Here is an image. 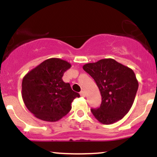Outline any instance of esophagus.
I'll return each instance as SVG.
<instances>
[{"instance_id":"esophagus-1","label":"esophagus","mask_w":157,"mask_h":157,"mask_svg":"<svg viewBox=\"0 0 157 157\" xmlns=\"http://www.w3.org/2000/svg\"><path fill=\"white\" fill-rule=\"evenodd\" d=\"M80 95H81V96H83V97H85V96H86L85 92L83 91H81L80 92Z\"/></svg>"}]
</instances>
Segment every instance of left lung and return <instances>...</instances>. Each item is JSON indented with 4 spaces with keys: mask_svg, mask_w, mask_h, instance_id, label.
<instances>
[{
    "mask_svg": "<svg viewBox=\"0 0 157 157\" xmlns=\"http://www.w3.org/2000/svg\"><path fill=\"white\" fill-rule=\"evenodd\" d=\"M96 81L101 95V104L91 109L94 117L103 124L123 119L132 108L139 83L132 68L113 59H104L83 66Z\"/></svg>",
    "mask_w": 157,
    "mask_h": 157,
    "instance_id": "obj_1",
    "label": "left lung"
}]
</instances>
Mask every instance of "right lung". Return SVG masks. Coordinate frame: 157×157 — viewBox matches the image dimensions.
<instances>
[{
	"instance_id": "1",
	"label": "right lung",
	"mask_w": 157,
	"mask_h": 157,
	"mask_svg": "<svg viewBox=\"0 0 157 157\" xmlns=\"http://www.w3.org/2000/svg\"><path fill=\"white\" fill-rule=\"evenodd\" d=\"M70 63L58 58L45 60L28 72L22 81L21 95L27 109L45 121H59L71 109L78 93L62 79Z\"/></svg>"
}]
</instances>
